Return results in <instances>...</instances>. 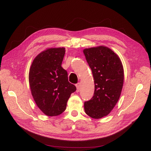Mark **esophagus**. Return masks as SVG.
<instances>
[{"mask_svg": "<svg viewBox=\"0 0 151 151\" xmlns=\"http://www.w3.org/2000/svg\"><path fill=\"white\" fill-rule=\"evenodd\" d=\"M76 86L77 88V91H79L80 90V83H78L76 84Z\"/></svg>", "mask_w": 151, "mask_h": 151, "instance_id": "obj_1", "label": "esophagus"}]
</instances>
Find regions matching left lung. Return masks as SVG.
<instances>
[{
	"mask_svg": "<svg viewBox=\"0 0 151 151\" xmlns=\"http://www.w3.org/2000/svg\"><path fill=\"white\" fill-rule=\"evenodd\" d=\"M83 53L95 83L93 97L84 103L85 111L98 119L110 114L117 103L123 86L124 68L119 57L109 47H91Z\"/></svg>",
	"mask_w": 151,
	"mask_h": 151,
	"instance_id": "1",
	"label": "left lung"
}]
</instances>
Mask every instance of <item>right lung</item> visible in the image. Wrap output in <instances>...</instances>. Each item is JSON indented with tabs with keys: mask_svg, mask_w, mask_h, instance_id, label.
Listing matches in <instances>:
<instances>
[{
	"mask_svg": "<svg viewBox=\"0 0 151 151\" xmlns=\"http://www.w3.org/2000/svg\"><path fill=\"white\" fill-rule=\"evenodd\" d=\"M65 48H50L34 60L29 74L31 93L45 115L57 116L66 110L67 101L76 86L68 81L61 67Z\"/></svg>",
	"mask_w": 151,
	"mask_h": 151,
	"instance_id": "add662e5",
	"label": "right lung"
}]
</instances>
